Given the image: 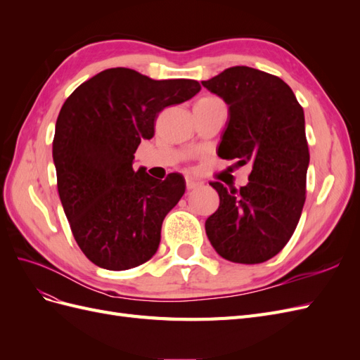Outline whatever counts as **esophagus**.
<instances>
[{
    "label": "esophagus",
    "instance_id": "esophagus-1",
    "mask_svg": "<svg viewBox=\"0 0 360 360\" xmlns=\"http://www.w3.org/2000/svg\"><path fill=\"white\" fill-rule=\"evenodd\" d=\"M201 181L200 180H197L195 177H192V176H186V188L189 189V191H192V189H197L198 186H201Z\"/></svg>",
    "mask_w": 360,
    "mask_h": 360
}]
</instances>
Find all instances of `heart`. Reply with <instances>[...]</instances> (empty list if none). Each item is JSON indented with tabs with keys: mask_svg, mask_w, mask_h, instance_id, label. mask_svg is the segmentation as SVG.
I'll use <instances>...</instances> for the list:
<instances>
[{
	"mask_svg": "<svg viewBox=\"0 0 360 360\" xmlns=\"http://www.w3.org/2000/svg\"><path fill=\"white\" fill-rule=\"evenodd\" d=\"M205 99H212V97H205Z\"/></svg>",
	"mask_w": 360,
	"mask_h": 360,
	"instance_id": "b5f03b06",
	"label": "heart"
}]
</instances>
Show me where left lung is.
Instances as JSON below:
<instances>
[{
    "mask_svg": "<svg viewBox=\"0 0 360 360\" xmlns=\"http://www.w3.org/2000/svg\"><path fill=\"white\" fill-rule=\"evenodd\" d=\"M201 84L228 105L217 156L252 167L240 189L210 183L219 207L207 217V237L228 261L264 263L287 245L304 204L309 150L303 108L281 78L252 68L225 69Z\"/></svg>",
    "mask_w": 360,
    "mask_h": 360,
    "instance_id": "obj_1",
    "label": "left lung"
}]
</instances>
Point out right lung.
<instances>
[{
	"label": "right lung",
	"instance_id": "1",
	"mask_svg": "<svg viewBox=\"0 0 360 360\" xmlns=\"http://www.w3.org/2000/svg\"><path fill=\"white\" fill-rule=\"evenodd\" d=\"M200 90L193 79L155 81L115 68L64 102L52 143L57 188L75 240L96 266L127 270L158 252L162 222L186 181L179 172L158 180L143 167L135 171V151L153 138L163 108Z\"/></svg>",
	"mask_w": 360,
	"mask_h": 360
}]
</instances>
